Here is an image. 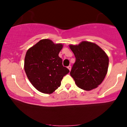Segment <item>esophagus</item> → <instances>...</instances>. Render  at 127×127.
<instances>
[{
    "mask_svg": "<svg viewBox=\"0 0 127 127\" xmlns=\"http://www.w3.org/2000/svg\"><path fill=\"white\" fill-rule=\"evenodd\" d=\"M67 68H68V69L70 71V70H71V66H70V65H68V66L67 67Z\"/></svg>",
    "mask_w": 127,
    "mask_h": 127,
    "instance_id": "obj_1",
    "label": "esophagus"
}]
</instances>
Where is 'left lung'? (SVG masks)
Masks as SVG:
<instances>
[{
  "label": "left lung",
  "mask_w": 127,
  "mask_h": 127,
  "mask_svg": "<svg viewBox=\"0 0 127 127\" xmlns=\"http://www.w3.org/2000/svg\"><path fill=\"white\" fill-rule=\"evenodd\" d=\"M76 62L70 73L79 88L90 91L101 84L107 74L109 58L95 43L83 41L78 45H70Z\"/></svg>",
  "instance_id": "8db88e82"
}]
</instances>
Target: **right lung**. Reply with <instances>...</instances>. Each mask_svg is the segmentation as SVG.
<instances>
[{
    "mask_svg": "<svg viewBox=\"0 0 127 127\" xmlns=\"http://www.w3.org/2000/svg\"><path fill=\"white\" fill-rule=\"evenodd\" d=\"M63 46L49 39H42L26 52L24 70L33 87L41 93L51 94L55 91L69 72L59 56Z\"/></svg>",
    "mask_w": 127,
    "mask_h": 127,
    "instance_id": "right-lung-1",
    "label": "right lung"
}]
</instances>
